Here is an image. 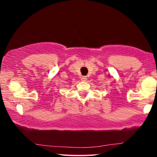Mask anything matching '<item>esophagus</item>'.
<instances>
[{
  "mask_svg": "<svg viewBox=\"0 0 157 157\" xmlns=\"http://www.w3.org/2000/svg\"><path fill=\"white\" fill-rule=\"evenodd\" d=\"M81 80H82V81H86V80H87V77H86V76H82V77H81Z\"/></svg>",
  "mask_w": 157,
  "mask_h": 157,
  "instance_id": "34e87169",
  "label": "esophagus"
}]
</instances>
